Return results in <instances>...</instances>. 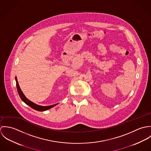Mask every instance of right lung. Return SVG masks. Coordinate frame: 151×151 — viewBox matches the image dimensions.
Instances as JSON below:
<instances>
[{
    "label": "right lung",
    "mask_w": 151,
    "mask_h": 151,
    "mask_svg": "<svg viewBox=\"0 0 151 151\" xmlns=\"http://www.w3.org/2000/svg\"><path fill=\"white\" fill-rule=\"evenodd\" d=\"M15 80H16V86H17V91H18L19 95L20 98L22 99V101L25 104H26L27 105H28L31 108L34 109V110H36L37 111H43L47 110H48V109H49L50 108H53V107L55 106L56 105H57L58 104H56L50 105V106H41V105H37V104L32 102V101H31L28 99H27V97L23 93V92H22L20 87L19 86L17 77H15Z\"/></svg>",
    "instance_id": "obj_1"
}]
</instances>
